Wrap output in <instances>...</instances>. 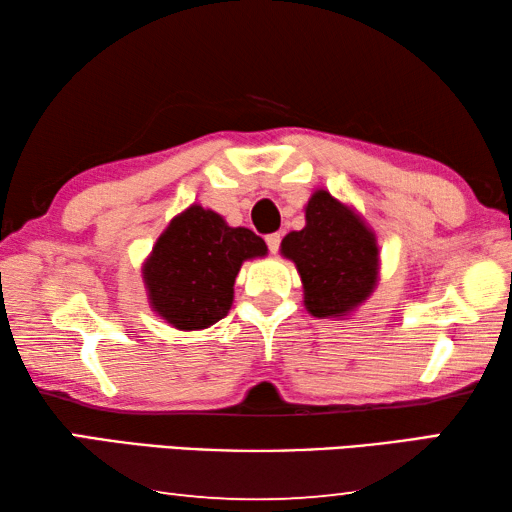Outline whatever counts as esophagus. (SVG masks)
Masks as SVG:
<instances>
[{"label": "esophagus", "instance_id": "34e87169", "mask_svg": "<svg viewBox=\"0 0 512 512\" xmlns=\"http://www.w3.org/2000/svg\"><path fill=\"white\" fill-rule=\"evenodd\" d=\"M280 244H282L280 232H273V235L266 237V246H268V250H271V253H277V250H280Z\"/></svg>", "mask_w": 512, "mask_h": 512}]
</instances>
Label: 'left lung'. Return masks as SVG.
Listing matches in <instances>:
<instances>
[{"label":"left lung","instance_id":"1","mask_svg":"<svg viewBox=\"0 0 512 512\" xmlns=\"http://www.w3.org/2000/svg\"><path fill=\"white\" fill-rule=\"evenodd\" d=\"M305 219V228L282 239V255L300 273L305 307L316 318L350 314L377 284V239L325 189L309 198Z\"/></svg>","mask_w":512,"mask_h":512}]
</instances>
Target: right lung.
Instances as JSON below:
<instances>
[{
	"mask_svg": "<svg viewBox=\"0 0 512 512\" xmlns=\"http://www.w3.org/2000/svg\"><path fill=\"white\" fill-rule=\"evenodd\" d=\"M266 244L248 228H230L212 210L192 205L169 223L144 264L151 307L178 329H203L228 316L232 287L246 259Z\"/></svg>",
	"mask_w": 512,
	"mask_h": 512,
	"instance_id": "1",
	"label": "right lung"
}]
</instances>
